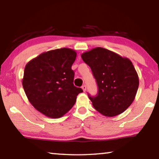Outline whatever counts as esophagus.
<instances>
[{"label":"esophagus","instance_id":"34e87169","mask_svg":"<svg viewBox=\"0 0 159 159\" xmlns=\"http://www.w3.org/2000/svg\"><path fill=\"white\" fill-rule=\"evenodd\" d=\"M81 88H82V89L83 90V92H85V91H86V85H83Z\"/></svg>","mask_w":159,"mask_h":159}]
</instances>
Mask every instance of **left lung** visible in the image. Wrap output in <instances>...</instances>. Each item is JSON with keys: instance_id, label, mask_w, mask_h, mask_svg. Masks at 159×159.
Returning <instances> with one entry per match:
<instances>
[{"instance_id": "obj_1", "label": "left lung", "mask_w": 159, "mask_h": 159, "mask_svg": "<svg viewBox=\"0 0 159 159\" xmlns=\"http://www.w3.org/2000/svg\"><path fill=\"white\" fill-rule=\"evenodd\" d=\"M98 86L96 97L89 98L97 111L105 116H116L133 103L139 86L138 73L132 61L103 48L83 53Z\"/></svg>"}]
</instances>
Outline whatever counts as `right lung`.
I'll list each match as a JSON object with an SVG mask.
<instances>
[{"label":"right lung","instance_id":"1","mask_svg":"<svg viewBox=\"0 0 159 159\" xmlns=\"http://www.w3.org/2000/svg\"><path fill=\"white\" fill-rule=\"evenodd\" d=\"M76 52L60 48L41 53L26 64L22 85L34 107L48 117L58 118L66 114L83 90L74 85L71 69Z\"/></svg>","mask_w":159,"mask_h":159}]
</instances>
